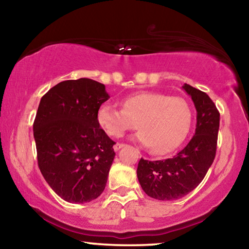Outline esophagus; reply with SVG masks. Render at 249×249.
<instances>
[{
  "mask_svg": "<svg viewBox=\"0 0 249 249\" xmlns=\"http://www.w3.org/2000/svg\"><path fill=\"white\" fill-rule=\"evenodd\" d=\"M122 147H124V144H120V142H117V144H115L114 145V150L115 151H117V150H120Z\"/></svg>",
  "mask_w": 249,
  "mask_h": 249,
  "instance_id": "34e87169",
  "label": "esophagus"
}]
</instances>
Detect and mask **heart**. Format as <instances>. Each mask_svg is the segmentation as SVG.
I'll use <instances>...</instances> for the list:
<instances>
[{
	"label": "heart",
	"instance_id": "obj_1",
	"mask_svg": "<svg viewBox=\"0 0 249 249\" xmlns=\"http://www.w3.org/2000/svg\"><path fill=\"white\" fill-rule=\"evenodd\" d=\"M191 117L190 105L184 99L158 92L129 95L123 101V108L103 103L96 113L99 125L112 137L141 129L135 141L151 147L156 155H166L181 144L190 128Z\"/></svg>",
	"mask_w": 249,
	"mask_h": 249
}]
</instances>
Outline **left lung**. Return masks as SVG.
<instances>
[{
    "mask_svg": "<svg viewBox=\"0 0 249 249\" xmlns=\"http://www.w3.org/2000/svg\"><path fill=\"white\" fill-rule=\"evenodd\" d=\"M196 109V133L184 148L166 160L141 159L137 178L147 196L161 201L178 200L201 183L216 153L220 113L210 96L184 83Z\"/></svg>",
    "mask_w": 249,
    "mask_h": 249,
    "instance_id": "left-lung-1",
    "label": "left lung"
}]
</instances>
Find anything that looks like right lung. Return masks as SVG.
Here are the masks:
<instances>
[{"mask_svg":"<svg viewBox=\"0 0 249 249\" xmlns=\"http://www.w3.org/2000/svg\"><path fill=\"white\" fill-rule=\"evenodd\" d=\"M109 99L105 86L92 79L67 80L40 100L34 138L41 175L70 203L100 196L115 157V144L100 127L96 113Z\"/></svg>","mask_w":249,"mask_h":249,"instance_id":"1","label":"right lung"}]
</instances>
